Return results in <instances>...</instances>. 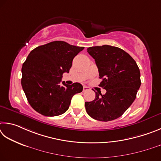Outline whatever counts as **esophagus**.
Listing matches in <instances>:
<instances>
[{"label":"esophagus","instance_id":"1","mask_svg":"<svg viewBox=\"0 0 161 161\" xmlns=\"http://www.w3.org/2000/svg\"><path fill=\"white\" fill-rule=\"evenodd\" d=\"M88 90H89L88 87H87V86H83V91H84V92L86 91H88Z\"/></svg>","mask_w":161,"mask_h":161}]
</instances>
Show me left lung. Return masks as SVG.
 I'll use <instances>...</instances> for the list:
<instances>
[{
    "mask_svg": "<svg viewBox=\"0 0 161 161\" xmlns=\"http://www.w3.org/2000/svg\"><path fill=\"white\" fill-rule=\"evenodd\" d=\"M87 52L97 66L102 79L99 86L107 91L105 95L95 92V100L86 102L87 113L103 122L117 119L136 97L141 86L139 67L128 53L116 47H91Z\"/></svg>",
    "mask_w": 161,
    "mask_h": 161,
    "instance_id": "8db88e82",
    "label": "left lung"
}]
</instances>
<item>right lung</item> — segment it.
I'll return each instance as SVG.
<instances>
[{
    "instance_id": "add662e5",
    "label": "right lung",
    "mask_w": 161,
    "mask_h": 161,
    "mask_svg": "<svg viewBox=\"0 0 161 161\" xmlns=\"http://www.w3.org/2000/svg\"><path fill=\"white\" fill-rule=\"evenodd\" d=\"M84 47L54 41L33 49L22 67L21 84L28 103L44 116L64 114L72 97L82 92L79 83L61 85L63 73H69L73 59Z\"/></svg>"
}]
</instances>
